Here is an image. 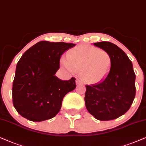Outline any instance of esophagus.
<instances>
[{
	"label": "esophagus",
	"instance_id": "34e87169",
	"mask_svg": "<svg viewBox=\"0 0 146 146\" xmlns=\"http://www.w3.org/2000/svg\"><path fill=\"white\" fill-rule=\"evenodd\" d=\"M75 82H76V84L78 85V84H82V82L81 80H79V79H77L76 81H75Z\"/></svg>",
	"mask_w": 146,
	"mask_h": 146
}]
</instances>
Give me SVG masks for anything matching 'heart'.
<instances>
[{"instance_id":"heart-1","label":"heart","mask_w":146,"mask_h":146,"mask_svg":"<svg viewBox=\"0 0 146 146\" xmlns=\"http://www.w3.org/2000/svg\"><path fill=\"white\" fill-rule=\"evenodd\" d=\"M60 64L69 73L80 69L82 79L89 84L102 81L109 73L112 58L104 49L80 45L69 51L67 59L62 58Z\"/></svg>"}]
</instances>
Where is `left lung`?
Instances as JSON below:
<instances>
[{"label":"left lung","mask_w":146,"mask_h":146,"mask_svg":"<svg viewBox=\"0 0 146 146\" xmlns=\"http://www.w3.org/2000/svg\"><path fill=\"white\" fill-rule=\"evenodd\" d=\"M112 58L107 76L96 84L86 86L85 103L88 112L100 121L117 119L128 111L135 96V74L133 64L123 50L109 42L94 43Z\"/></svg>","instance_id":"obj_1"}]
</instances>
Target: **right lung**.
<instances>
[{"label":"right lung","mask_w":146,"mask_h":146,"mask_svg":"<svg viewBox=\"0 0 146 146\" xmlns=\"http://www.w3.org/2000/svg\"><path fill=\"white\" fill-rule=\"evenodd\" d=\"M75 44L41 41L25 52L17 64L13 83V103L20 115L35 122L58 114L62 99L76 88L75 79L55 76L64 52Z\"/></svg>","instance_id":"obj_1"}]
</instances>
